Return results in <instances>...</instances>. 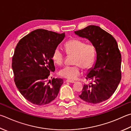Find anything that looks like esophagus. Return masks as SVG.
I'll return each mask as SVG.
<instances>
[{
    "instance_id": "1",
    "label": "esophagus",
    "mask_w": 131,
    "mask_h": 131,
    "mask_svg": "<svg viewBox=\"0 0 131 131\" xmlns=\"http://www.w3.org/2000/svg\"><path fill=\"white\" fill-rule=\"evenodd\" d=\"M66 82H70V83H74V82H75L74 81H73V80H68V79L66 80Z\"/></svg>"
}]
</instances>
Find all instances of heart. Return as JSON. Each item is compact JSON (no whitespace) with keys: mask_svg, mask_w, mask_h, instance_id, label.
Listing matches in <instances>:
<instances>
[{"mask_svg":"<svg viewBox=\"0 0 131 131\" xmlns=\"http://www.w3.org/2000/svg\"><path fill=\"white\" fill-rule=\"evenodd\" d=\"M66 53L74 56L73 66H67L59 71V75L69 80H75L81 74V68L85 70L93 65L96 58V47L91 43L76 38L68 40L64 45ZM52 59L58 65L63 63L65 54L59 48H56L52 53Z\"/></svg>","mask_w":131,"mask_h":131,"instance_id":"heart-1","label":"heart"}]
</instances>
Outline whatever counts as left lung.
Returning <instances> with one entry per match:
<instances>
[{"mask_svg":"<svg viewBox=\"0 0 131 131\" xmlns=\"http://www.w3.org/2000/svg\"><path fill=\"white\" fill-rule=\"evenodd\" d=\"M74 32L88 39L97 54L94 68L85 78L91 81L84 85L79 97L90 104L100 103L115 93L122 78V56L117 43L112 35L97 26L90 25Z\"/></svg>","mask_w":131,"mask_h":131,"instance_id":"left-lung-1","label":"left lung"}]
</instances>
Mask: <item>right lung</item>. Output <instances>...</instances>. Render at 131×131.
<instances>
[{
    "mask_svg": "<svg viewBox=\"0 0 131 131\" xmlns=\"http://www.w3.org/2000/svg\"><path fill=\"white\" fill-rule=\"evenodd\" d=\"M65 36V32L37 29L16 45L12 59L14 82L21 94L32 104L46 105L58 96L63 80L53 78L48 82L47 80L55 70L52 53Z\"/></svg>",
    "mask_w": 131,
    "mask_h": 131,
    "instance_id": "right-lung-1",
    "label": "right lung"
}]
</instances>
